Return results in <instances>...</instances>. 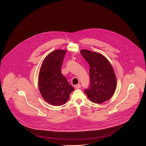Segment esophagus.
<instances>
[{"label":"esophagus","mask_w":146,"mask_h":146,"mask_svg":"<svg viewBox=\"0 0 146 146\" xmlns=\"http://www.w3.org/2000/svg\"><path fill=\"white\" fill-rule=\"evenodd\" d=\"M81 85L80 84H77V85H75L74 87V88H76V89H78V88H81Z\"/></svg>","instance_id":"34e87169"}]
</instances>
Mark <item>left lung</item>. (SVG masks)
I'll list each match as a JSON object with an SVG mask.
<instances>
[{
    "instance_id": "1",
    "label": "left lung",
    "mask_w": 146,
    "mask_h": 146,
    "mask_svg": "<svg viewBox=\"0 0 146 146\" xmlns=\"http://www.w3.org/2000/svg\"><path fill=\"white\" fill-rule=\"evenodd\" d=\"M90 65V85L84 91L90 100L95 103H102L113 95L117 79L109 61L101 54L88 50L80 51Z\"/></svg>"
}]
</instances>
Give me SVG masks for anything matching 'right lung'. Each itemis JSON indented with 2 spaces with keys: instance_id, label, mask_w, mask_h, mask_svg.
Wrapping results in <instances>:
<instances>
[{
  "instance_id": "add662e5",
  "label": "right lung",
  "mask_w": 146,
  "mask_h": 146,
  "mask_svg": "<svg viewBox=\"0 0 146 146\" xmlns=\"http://www.w3.org/2000/svg\"><path fill=\"white\" fill-rule=\"evenodd\" d=\"M65 50H56L44 59L39 72L38 88L41 96L54 106L63 105L69 98L74 88L61 74Z\"/></svg>"
}]
</instances>
